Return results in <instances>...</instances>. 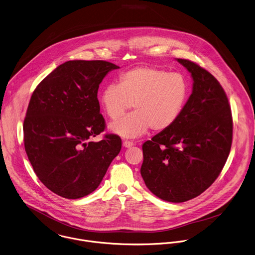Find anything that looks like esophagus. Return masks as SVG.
I'll use <instances>...</instances> for the list:
<instances>
[{
    "label": "esophagus",
    "mask_w": 255,
    "mask_h": 255,
    "mask_svg": "<svg viewBox=\"0 0 255 255\" xmlns=\"http://www.w3.org/2000/svg\"><path fill=\"white\" fill-rule=\"evenodd\" d=\"M133 145H134V143L132 141H128V140H124L123 141V147H125V148H130Z\"/></svg>",
    "instance_id": "obj_1"
}]
</instances>
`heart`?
Masks as SVG:
<instances>
[{
	"label": "heart",
	"mask_w": 255,
	"mask_h": 255,
	"mask_svg": "<svg viewBox=\"0 0 255 255\" xmlns=\"http://www.w3.org/2000/svg\"><path fill=\"white\" fill-rule=\"evenodd\" d=\"M188 96L184 77L154 67H136L122 73L118 85L106 86L100 102L105 114L116 119L132 107L135 111L112 122L109 129L122 138H136L151 128L168 129L179 117Z\"/></svg>",
	"instance_id": "b5f03b06"
}]
</instances>
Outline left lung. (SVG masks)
<instances>
[{
	"label": "left lung",
	"instance_id": "8db88e82",
	"mask_svg": "<svg viewBox=\"0 0 255 255\" xmlns=\"http://www.w3.org/2000/svg\"><path fill=\"white\" fill-rule=\"evenodd\" d=\"M191 74L192 94L173 125L143 144L141 175L153 194L180 203L199 196L221 173L233 142V117L218 80L177 59Z\"/></svg>",
	"mask_w": 255,
	"mask_h": 255
}]
</instances>
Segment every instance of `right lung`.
<instances>
[{
	"label": "right lung",
	"mask_w": 255,
	"mask_h": 255,
	"mask_svg": "<svg viewBox=\"0 0 255 255\" xmlns=\"http://www.w3.org/2000/svg\"><path fill=\"white\" fill-rule=\"evenodd\" d=\"M106 61L74 60L57 67L34 90L23 121L24 149L39 180L55 194L78 199L102 182L122 142L106 134L98 91L108 72Z\"/></svg>",
	"instance_id": "add662e5"
}]
</instances>
